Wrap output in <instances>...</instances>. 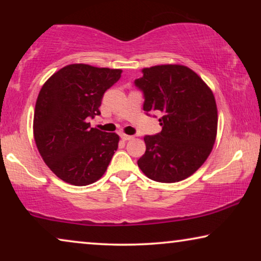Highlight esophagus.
<instances>
[{"instance_id": "34e87169", "label": "esophagus", "mask_w": 261, "mask_h": 261, "mask_svg": "<svg viewBox=\"0 0 261 261\" xmlns=\"http://www.w3.org/2000/svg\"><path fill=\"white\" fill-rule=\"evenodd\" d=\"M132 138H133V137H132V135H127V134H124V133L121 134V139H122V140H124V141L130 140Z\"/></svg>"}]
</instances>
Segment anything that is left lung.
<instances>
[{"label":"left lung","instance_id":"1","mask_svg":"<svg viewBox=\"0 0 261 261\" xmlns=\"http://www.w3.org/2000/svg\"><path fill=\"white\" fill-rule=\"evenodd\" d=\"M135 85L144 91L145 112L162 113V132L145 135L138 166L149 179L176 183L194 174L213 151L217 106L212 89L190 67L166 64L144 67Z\"/></svg>","mask_w":261,"mask_h":261}]
</instances>
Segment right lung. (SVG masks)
Here are the masks:
<instances>
[{
	"label": "right lung",
	"instance_id": "add662e5",
	"mask_svg": "<svg viewBox=\"0 0 261 261\" xmlns=\"http://www.w3.org/2000/svg\"><path fill=\"white\" fill-rule=\"evenodd\" d=\"M122 70L70 64L45 82L35 103V145L49 170L66 183L84 187L107 171L120 137L91 128L105 92Z\"/></svg>",
	"mask_w": 261,
	"mask_h": 261
}]
</instances>
